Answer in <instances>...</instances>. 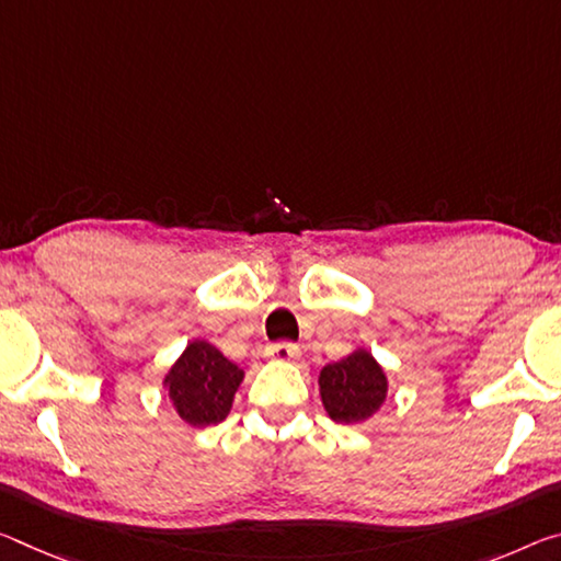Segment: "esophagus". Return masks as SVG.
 <instances>
[{
	"instance_id": "34e87169",
	"label": "esophagus",
	"mask_w": 561,
	"mask_h": 561,
	"mask_svg": "<svg viewBox=\"0 0 561 561\" xmlns=\"http://www.w3.org/2000/svg\"><path fill=\"white\" fill-rule=\"evenodd\" d=\"M266 357L274 359V362H297L299 359V346L289 344V342L270 344V346H266Z\"/></svg>"
}]
</instances>
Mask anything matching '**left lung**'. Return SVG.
I'll return each instance as SVG.
<instances>
[{
  "label": "left lung",
  "mask_w": 561,
  "mask_h": 561,
  "mask_svg": "<svg viewBox=\"0 0 561 561\" xmlns=\"http://www.w3.org/2000/svg\"><path fill=\"white\" fill-rule=\"evenodd\" d=\"M387 392V371L364 346L319 371V397L329 420L336 424L369 422L385 407Z\"/></svg>",
  "instance_id": "left-lung-1"
}]
</instances>
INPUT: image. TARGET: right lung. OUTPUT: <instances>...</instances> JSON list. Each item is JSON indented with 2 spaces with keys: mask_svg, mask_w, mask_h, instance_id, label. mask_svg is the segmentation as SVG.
<instances>
[{
  "mask_svg": "<svg viewBox=\"0 0 561 561\" xmlns=\"http://www.w3.org/2000/svg\"><path fill=\"white\" fill-rule=\"evenodd\" d=\"M242 381L244 371L215 344L192 340L169 367L162 387L176 416L194 430H202L227 420Z\"/></svg>",
  "mask_w": 561,
  "mask_h": 561,
  "instance_id": "add662e5",
  "label": "right lung"
}]
</instances>
